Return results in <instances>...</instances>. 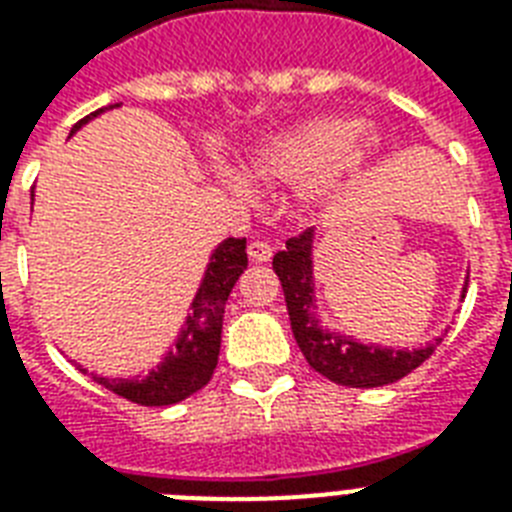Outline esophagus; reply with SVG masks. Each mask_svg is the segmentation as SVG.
Wrapping results in <instances>:
<instances>
[{
    "instance_id": "1",
    "label": "esophagus",
    "mask_w": 512,
    "mask_h": 512,
    "mask_svg": "<svg viewBox=\"0 0 512 512\" xmlns=\"http://www.w3.org/2000/svg\"><path fill=\"white\" fill-rule=\"evenodd\" d=\"M247 252H249V257L255 260V263H268V260H271V255H273L271 244H268L265 239L252 241V244L247 247Z\"/></svg>"
}]
</instances>
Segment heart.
Instances as JSON below:
<instances>
[{
	"instance_id": "b5f03b06",
	"label": "heart",
	"mask_w": 512,
	"mask_h": 512,
	"mask_svg": "<svg viewBox=\"0 0 512 512\" xmlns=\"http://www.w3.org/2000/svg\"><path fill=\"white\" fill-rule=\"evenodd\" d=\"M372 154V143L356 116H319L276 135L252 156V167L265 180L319 183L340 172H356Z\"/></svg>"
}]
</instances>
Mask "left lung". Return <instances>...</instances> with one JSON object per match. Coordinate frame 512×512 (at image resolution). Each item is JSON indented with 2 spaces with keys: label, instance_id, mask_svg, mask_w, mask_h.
<instances>
[{
  "label": "left lung",
  "instance_id": "1",
  "mask_svg": "<svg viewBox=\"0 0 512 512\" xmlns=\"http://www.w3.org/2000/svg\"><path fill=\"white\" fill-rule=\"evenodd\" d=\"M313 228H305L287 239V249L273 255V271L279 276L284 300H287L289 324L305 361L319 374L348 388H380L414 372L422 361L433 356L438 342L420 350H390L361 345L342 335H332L316 324L311 313L313 276H311Z\"/></svg>",
  "mask_w": 512,
  "mask_h": 512
}]
</instances>
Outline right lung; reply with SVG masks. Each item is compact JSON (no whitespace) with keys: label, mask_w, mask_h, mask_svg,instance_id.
Returning <instances> with one entry per match:
<instances>
[{"label":"right lung","mask_w":512,"mask_h":512,"mask_svg":"<svg viewBox=\"0 0 512 512\" xmlns=\"http://www.w3.org/2000/svg\"><path fill=\"white\" fill-rule=\"evenodd\" d=\"M100 111L84 116L82 122H76L74 130H79L84 122H90ZM244 268H247V239L223 241L204 273L199 295L193 300V313L188 316L183 335L177 340L175 353L164 358V364L156 372L138 382H116L95 377V374H92V380L103 388L114 390L116 396L140 406H170L204 388L212 380L217 366L225 303H228L233 284L239 281Z\"/></svg>","instance_id":"1"}]
</instances>
